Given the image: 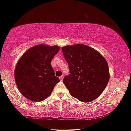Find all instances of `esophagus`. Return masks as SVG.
Segmentation results:
<instances>
[{
    "instance_id": "1",
    "label": "esophagus",
    "mask_w": 131,
    "mask_h": 131,
    "mask_svg": "<svg viewBox=\"0 0 131 131\" xmlns=\"http://www.w3.org/2000/svg\"><path fill=\"white\" fill-rule=\"evenodd\" d=\"M63 79H64V76H63V75L61 76V77H59V80H60L61 81H63Z\"/></svg>"
}]
</instances>
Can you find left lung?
<instances>
[{
    "label": "left lung",
    "instance_id": "left-lung-1",
    "mask_svg": "<svg viewBox=\"0 0 131 131\" xmlns=\"http://www.w3.org/2000/svg\"><path fill=\"white\" fill-rule=\"evenodd\" d=\"M62 51L70 72L63 83L70 95L83 102L97 98L110 78L105 58L94 48L80 43L63 47Z\"/></svg>",
    "mask_w": 131,
    "mask_h": 131
}]
</instances>
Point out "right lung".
Instances as JSON below:
<instances>
[{"instance_id": "1", "label": "right lung", "mask_w": 131, "mask_h": 131, "mask_svg": "<svg viewBox=\"0 0 131 131\" xmlns=\"http://www.w3.org/2000/svg\"><path fill=\"white\" fill-rule=\"evenodd\" d=\"M59 49L57 46L38 45L25 51L19 59L14 77L17 88L27 99L37 102L42 101L50 96L59 82L51 65Z\"/></svg>"}]
</instances>
